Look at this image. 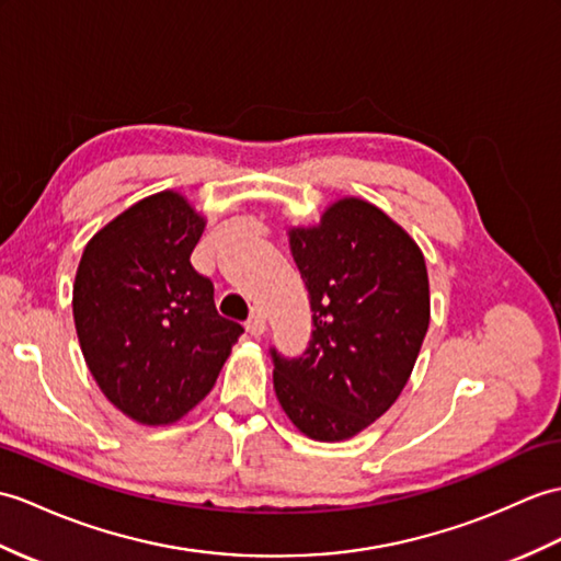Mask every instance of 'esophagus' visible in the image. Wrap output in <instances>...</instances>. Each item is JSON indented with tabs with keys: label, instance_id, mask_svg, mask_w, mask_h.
I'll use <instances>...</instances> for the list:
<instances>
[{
	"label": "esophagus",
	"instance_id": "1",
	"mask_svg": "<svg viewBox=\"0 0 561 561\" xmlns=\"http://www.w3.org/2000/svg\"><path fill=\"white\" fill-rule=\"evenodd\" d=\"M245 330H249L253 336H263L267 332V322H265L263 308H253L249 322H245Z\"/></svg>",
	"mask_w": 561,
	"mask_h": 561
}]
</instances>
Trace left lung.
Returning <instances> with one entry per match:
<instances>
[{
    "label": "left lung",
    "instance_id": "obj_1",
    "mask_svg": "<svg viewBox=\"0 0 561 561\" xmlns=\"http://www.w3.org/2000/svg\"><path fill=\"white\" fill-rule=\"evenodd\" d=\"M306 282L312 334L306 351L275 363V392L310 439L358 435L407 387L430 324V286L419 245L380 207L342 198L316 227L289 229Z\"/></svg>",
    "mask_w": 561,
    "mask_h": 561
}]
</instances>
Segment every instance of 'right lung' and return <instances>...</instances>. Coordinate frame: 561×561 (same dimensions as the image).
<instances>
[{"label": "right lung", "instance_id": "obj_1", "mask_svg": "<svg viewBox=\"0 0 561 561\" xmlns=\"http://www.w3.org/2000/svg\"><path fill=\"white\" fill-rule=\"evenodd\" d=\"M205 219L184 195H148L88 241L73 322L102 394L140 425H169L215 387L243 334L191 265Z\"/></svg>", "mask_w": 561, "mask_h": 561}]
</instances>
